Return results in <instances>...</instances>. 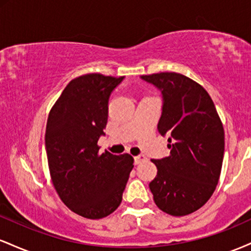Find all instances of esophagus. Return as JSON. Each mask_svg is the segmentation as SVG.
Returning a JSON list of instances; mask_svg holds the SVG:
<instances>
[{
  "mask_svg": "<svg viewBox=\"0 0 251 251\" xmlns=\"http://www.w3.org/2000/svg\"><path fill=\"white\" fill-rule=\"evenodd\" d=\"M146 159L145 155L140 154V155H137V157H134V164L135 165H138V164H140L142 162H144V160Z\"/></svg>",
  "mask_w": 251,
  "mask_h": 251,
  "instance_id": "1",
  "label": "esophagus"
}]
</instances>
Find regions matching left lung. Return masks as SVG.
Listing matches in <instances>:
<instances>
[{"label":"left lung","instance_id":"left-lung-1","mask_svg":"<svg viewBox=\"0 0 251 251\" xmlns=\"http://www.w3.org/2000/svg\"><path fill=\"white\" fill-rule=\"evenodd\" d=\"M160 89L158 132L168 135L169 157L153 159L150 183L155 205L171 216L192 214L210 200L220 179L224 129L214 101L200 83L175 72L140 76Z\"/></svg>","mask_w":251,"mask_h":251}]
</instances>
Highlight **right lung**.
Segmentation results:
<instances>
[{
    "mask_svg": "<svg viewBox=\"0 0 251 251\" xmlns=\"http://www.w3.org/2000/svg\"><path fill=\"white\" fill-rule=\"evenodd\" d=\"M124 76L99 73L75 77L51 107L46 126V151L51 181L68 209L89 220L116 211L133 158L109 152L99 153L108 99Z\"/></svg>",
    "mask_w": 251,
    "mask_h": 251,
    "instance_id": "add662e5",
    "label": "right lung"
}]
</instances>
